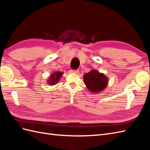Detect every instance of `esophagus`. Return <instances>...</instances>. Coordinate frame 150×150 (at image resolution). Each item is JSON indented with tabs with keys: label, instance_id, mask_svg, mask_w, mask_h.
<instances>
[{
	"label": "esophagus",
	"instance_id": "esophagus-1",
	"mask_svg": "<svg viewBox=\"0 0 150 150\" xmlns=\"http://www.w3.org/2000/svg\"><path fill=\"white\" fill-rule=\"evenodd\" d=\"M72 72H74V73H76V74H78V73H79V70H78V69L72 70Z\"/></svg>",
	"mask_w": 150,
	"mask_h": 150
}]
</instances>
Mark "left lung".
<instances>
[{
  "instance_id": "obj_1",
  "label": "left lung",
  "mask_w": 150,
  "mask_h": 150,
  "mask_svg": "<svg viewBox=\"0 0 150 150\" xmlns=\"http://www.w3.org/2000/svg\"><path fill=\"white\" fill-rule=\"evenodd\" d=\"M84 84L92 93H98L106 88L108 79L104 74L96 70H92L83 76Z\"/></svg>"
}]
</instances>
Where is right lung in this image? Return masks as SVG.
<instances>
[{
	"label": "right lung",
	"instance_id": "add662e5",
	"mask_svg": "<svg viewBox=\"0 0 150 150\" xmlns=\"http://www.w3.org/2000/svg\"><path fill=\"white\" fill-rule=\"evenodd\" d=\"M63 74L62 72L57 71L51 74V76L49 77V79L48 80V84L50 85H55L57 83L59 82V80L61 78V76Z\"/></svg>",
	"mask_w": 150,
	"mask_h": 150
}]
</instances>
